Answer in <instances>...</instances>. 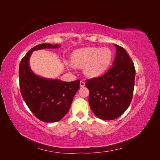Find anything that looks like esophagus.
<instances>
[{
  "label": "esophagus",
  "instance_id": "1",
  "mask_svg": "<svg viewBox=\"0 0 160 160\" xmlns=\"http://www.w3.org/2000/svg\"><path fill=\"white\" fill-rule=\"evenodd\" d=\"M85 85V83L83 81H80V87L81 88H83V87H84Z\"/></svg>",
  "mask_w": 160,
  "mask_h": 160
}]
</instances>
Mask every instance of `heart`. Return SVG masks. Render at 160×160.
I'll return each instance as SVG.
<instances>
[{"instance_id": "obj_1", "label": "heart", "mask_w": 160, "mask_h": 160, "mask_svg": "<svg viewBox=\"0 0 160 160\" xmlns=\"http://www.w3.org/2000/svg\"><path fill=\"white\" fill-rule=\"evenodd\" d=\"M75 66L83 67L85 74L89 77H97L107 71L112 61L113 55L107 47H86L75 51L71 55Z\"/></svg>"}]
</instances>
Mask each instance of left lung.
<instances>
[{
	"label": "left lung",
	"mask_w": 160,
	"mask_h": 160,
	"mask_svg": "<svg viewBox=\"0 0 160 160\" xmlns=\"http://www.w3.org/2000/svg\"><path fill=\"white\" fill-rule=\"evenodd\" d=\"M113 66L104 75L86 80L89 103L97 117L103 120L118 118L132 102L135 83L133 62L125 49L115 45Z\"/></svg>",
	"instance_id": "obj_1"
}]
</instances>
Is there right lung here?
Segmentation results:
<instances>
[{
    "label": "right lung",
    "instance_id": "obj_1",
    "mask_svg": "<svg viewBox=\"0 0 160 160\" xmlns=\"http://www.w3.org/2000/svg\"><path fill=\"white\" fill-rule=\"evenodd\" d=\"M59 47L49 43L38 45L27 52L19 65V85L22 98L34 115L43 122H56L63 118L80 88L79 79L65 82L45 79L31 71L28 61L32 51Z\"/></svg>",
    "mask_w": 160,
    "mask_h": 160
}]
</instances>
